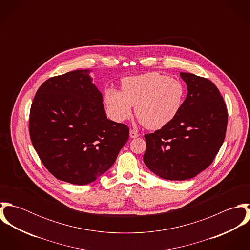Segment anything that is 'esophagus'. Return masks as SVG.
I'll return each instance as SVG.
<instances>
[{
    "instance_id": "1",
    "label": "esophagus",
    "mask_w": 250,
    "mask_h": 250,
    "mask_svg": "<svg viewBox=\"0 0 250 250\" xmlns=\"http://www.w3.org/2000/svg\"><path fill=\"white\" fill-rule=\"evenodd\" d=\"M130 137L132 139H135V138L140 137V134L137 131H135V130H130Z\"/></svg>"
}]
</instances>
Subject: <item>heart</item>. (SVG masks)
Returning <instances> with one entry per match:
<instances>
[{"label": "heart", "mask_w": 250, "mask_h": 250, "mask_svg": "<svg viewBox=\"0 0 250 250\" xmlns=\"http://www.w3.org/2000/svg\"><path fill=\"white\" fill-rule=\"evenodd\" d=\"M185 94L186 88L181 81L151 72L123 79L121 90L107 89L105 104L107 114L116 122L128 119L135 106L139 121L148 129L158 130L178 115Z\"/></svg>", "instance_id": "1"}]
</instances>
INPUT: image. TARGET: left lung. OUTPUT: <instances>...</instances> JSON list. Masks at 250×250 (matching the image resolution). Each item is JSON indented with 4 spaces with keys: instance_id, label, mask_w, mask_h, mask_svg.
Wrapping results in <instances>:
<instances>
[{
    "instance_id": "obj_1",
    "label": "left lung",
    "mask_w": 250,
    "mask_h": 250,
    "mask_svg": "<svg viewBox=\"0 0 250 250\" xmlns=\"http://www.w3.org/2000/svg\"><path fill=\"white\" fill-rule=\"evenodd\" d=\"M180 76L188 94L178 115L144 136V164L159 177L173 181L193 178L213 163L228 121L224 100L210 80L190 73Z\"/></svg>"
}]
</instances>
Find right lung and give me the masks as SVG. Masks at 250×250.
<instances>
[{
	"label": "right lung",
	"instance_id": "1",
	"mask_svg": "<svg viewBox=\"0 0 250 250\" xmlns=\"http://www.w3.org/2000/svg\"><path fill=\"white\" fill-rule=\"evenodd\" d=\"M89 70L52 77L36 91L29 130L42 164L59 180L86 185L114 164L129 128L107 119Z\"/></svg>",
	"mask_w": 250,
	"mask_h": 250
}]
</instances>
